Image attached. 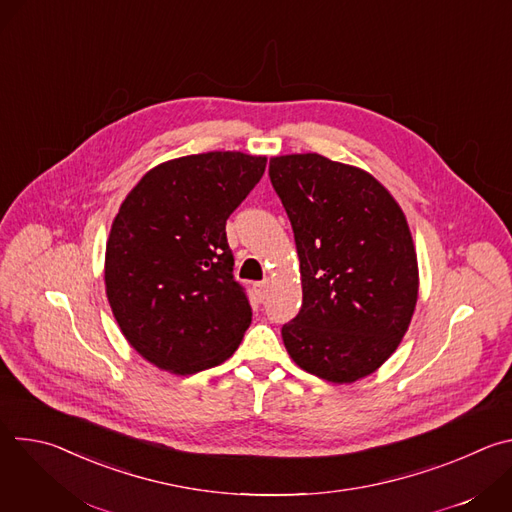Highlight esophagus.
I'll use <instances>...</instances> for the list:
<instances>
[{
    "label": "esophagus",
    "mask_w": 512,
    "mask_h": 512,
    "mask_svg": "<svg viewBox=\"0 0 512 512\" xmlns=\"http://www.w3.org/2000/svg\"><path fill=\"white\" fill-rule=\"evenodd\" d=\"M271 285H273V281L271 279H263V281H257V283H253V291H255V296L259 298V300H265L267 298V294L271 291Z\"/></svg>",
    "instance_id": "34e87169"
}]
</instances>
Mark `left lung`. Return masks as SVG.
Instances as JSON below:
<instances>
[{
	"mask_svg": "<svg viewBox=\"0 0 512 512\" xmlns=\"http://www.w3.org/2000/svg\"><path fill=\"white\" fill-rule=\"evenodd\" d=\"M296 237L302 310L281 328L300 369L334 385L373 375L401 344L419 294L405 212L367 170L320 154L269 162Z\"/></svg>",
	"mask_w": 512,
	"mask_h": 512,
	"instance_id": "1",
	"label": "left lung"
}]
</instances>
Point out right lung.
<instances>
[{"label":"right lung","instance_id":"1","mask_svg":"<svg viewBox=\"0 0 512 512\" xmlns=\"http://www.w3.org/2000/svg\"><path fill=\"white\" fill-rule=\"evenodd\" d=\"M265 156L206 152L145 172L113 218L105 291L131 344L186 377L225 362L251 324L233 279L227 218L261 180Z\"/></svg>","mask_w":512,"mask_h":512}]
</instances>
